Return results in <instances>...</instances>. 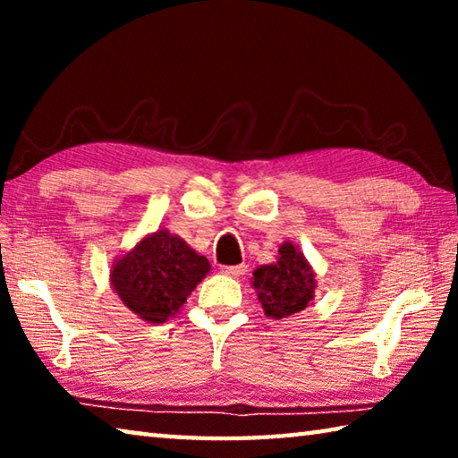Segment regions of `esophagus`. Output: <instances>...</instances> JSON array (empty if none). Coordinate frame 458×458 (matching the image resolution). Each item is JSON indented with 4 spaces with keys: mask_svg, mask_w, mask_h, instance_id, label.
<instances>
[{
    "mask_svg": "<svg viewBox=\"0 0 458 458\" xmlns=\"http://www.w3.org/2000/svg\"><path fill=\"white\" fill-rule=\"evenodd\" d=\"M224 270H226V275H228V276H234V278H238V276L246 275L248 267H246V265H234V267H226Z\"/></svg>",
    "mask_w": 458,
    "mask_h": 458,
    "instance_id": "esophagus-1",
    "label": "esophagus"
}]
</instances>
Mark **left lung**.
Instances as JSON below:
<instances>
[{
	"label": "left lung",
	"mask_w": 458,
	"mask_h": 458,
	"mask_svg": "<svg viewBox=\"0 0 458 458\" xmlns=\"http://www.w3.org/2000/svg\"><path fill=\"white\" fill-rule=\"evenodd\" d=\"M252 289L267 317L283 319L305 311L313 303L317 278L301 248L284 240L278 246V257L270 265H262L252 273Z\"/></svg>",
	"instance_id": "8db88e82"
}]
</instances>
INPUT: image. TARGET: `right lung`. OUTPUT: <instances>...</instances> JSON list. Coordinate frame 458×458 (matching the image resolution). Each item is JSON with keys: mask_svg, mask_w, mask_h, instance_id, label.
Instances as JSON below:
<instances>
[{"mask_svg": "<svg viewBox=\"0 0 458 458\" xmlns=\"http://www.w3.org/2000/svg\"><path fill=\"white\" fill-rule=\"evenodd\" d=\"M210 270L206 257L183 238L161 228L113 260L111 286L139 319L165 323Z\"/></svg>", "mask_w": 458, "mask_h": 458, "instance_id": "obj_1", "label": "right lung"}]
</instances>
